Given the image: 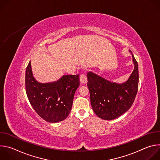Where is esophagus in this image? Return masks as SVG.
Returning a JSON list of instances; mask_svg holds the SVG:
<instances>
[{
  "label": "esophagus",
  "mask_w": 160,
  "mask_h": 160,
  "mask_svg": "<svg viewBox=\"0 0 160 160\" xmlns=\"http://www.w3.org/2000/svg\"><path fill=\"white\" fill-rule=\"evenodd\" d=\"M80 80L81 83H87V77H86V75H85V74H82V75H80Z\"/></svg>",
  "instance_id": "1"
}]
</instances>
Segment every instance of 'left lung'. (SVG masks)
Instances as JSON below:
<instances>
[{"label":"left lung","instance_id":"8db88e82","mask_svg":"<svg viewBox=\"0 0 160 160\" xmlns=\"http://www.w3.org/2000/svg\"><path fill=\"white\" fill-rule=\"evenodd\" d=\"M132 59L133 71L123 83L111 82L91 72L87 73L91 106L97 116L101 119H116L133 104L138 91L139 68L133 54Z\"/></svg>","mask_w":160,"mask_h":160}]
</instances>
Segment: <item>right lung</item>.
I'll return each mask as SVG.
<instances>
[{"label": "right lung", "instance_id": "add662e5", "mask_svg": "<svg viewBox=\"0 0 160 160\" xmlns=\"http://www.w3.org/2000/svg\"><path fill=\"white\" fill-rule=\"evenodd\" d=\"M79 85V75H63L56 82L39 83L33 76L30 61L27 67L25 87L28 99L38 115L48 122L56 123L67 118Z\"/></svg>", "mask_w": 160, "mask_h": 160}]
</instances>
